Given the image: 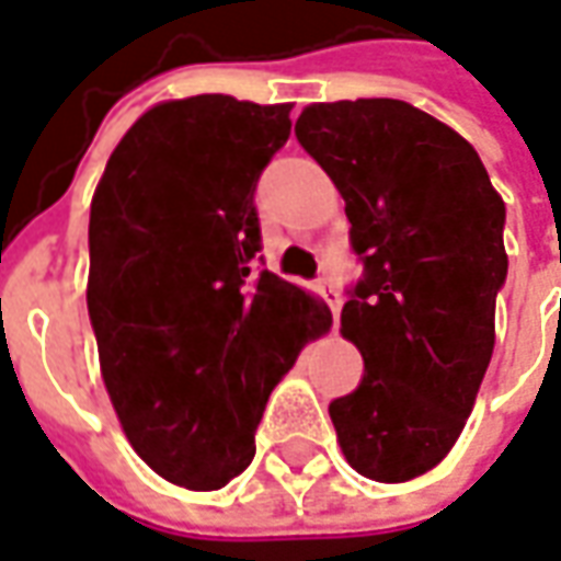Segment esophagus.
<instances>
[{"instance_id": "obj_1", "label": "esophagus", "mask_w": 561, "mask_h": 561, "mask_svg": "<svg viewBox=\"0 0 561 561\" xmlns=\"http://www.w3.org/2000/svg\"><path fill=\"white\" fill-rule=\"evenodd\" d=\"M318 289H320V296H323V299L330 302L332 318H335V323H339V311H342V293H339V289L332 287L330 280H320Z\"/></svg>"}]
</instances>
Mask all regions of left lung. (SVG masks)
I'll return each mask as SVG.
<instances>
[{"mask_svg":"<svg viewBox=\"0 0 561 561\" xmlns=\"http://www.w3.org/2000/svg\"><path fill=\"white\" fill-rule=\"evenodd\" d=\"M296 140L345 198L366 268L342 308L363 378L330 403L339 446L366 480H415L458 443L492 360L504 198L458 130L403 100L311 103Z\"/></svg>","mask_w":561,"mask_h":561,"instance_id":"obj_1","label":"left lung"}]
</instances>
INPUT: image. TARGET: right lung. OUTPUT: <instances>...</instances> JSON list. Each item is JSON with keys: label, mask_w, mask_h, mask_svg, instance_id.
I'll list each match as a JSON object with an SVG mask.
<instances>
[{"label": "right lung", "mask_w": 561, "mask_h": 561, "mask_svg": "<svg viewBox=\"0 0 561 561\" xmlns=\"http://www.w3.org/2000/svg\"><path fill=\"white\" fill-rule=\"evenodd\" d=\"M293 103L164 100L112 149L91 198L88 314L127 443L173 485L216 492L256 455L274 385L332 314L253 272L262 168Z\"/></svg>", "instance_id": "obj_1"}]
</instances>
